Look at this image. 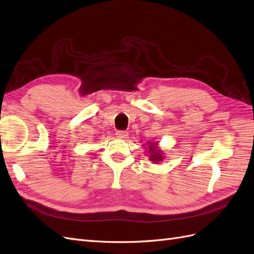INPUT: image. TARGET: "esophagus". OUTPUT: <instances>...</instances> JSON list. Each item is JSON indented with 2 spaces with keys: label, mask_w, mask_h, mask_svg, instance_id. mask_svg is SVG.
Returning <instances> with one entry per match:
<instances>
[{
  "label": "esophagus",
  "mask_w": 254,
  "mask_h": 254,
  "mask_svg": "<svg viewBox=\"0 0 254 254\" xmlns=\"http://www.w3.org/2000/svg\"><path fill=\"white\" fill-rule=\"evenodd\" d=\"M116 135H117V137H119V138H127V130H117Z\"/></svg>",
  "instance_id": "obj_1"
}]
</instances>
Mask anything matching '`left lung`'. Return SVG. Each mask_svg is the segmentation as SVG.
<instances>
[{
    "label": "left lung",
    "mask_w": 254,
    "mask_h": 254,
    "mask_svg": "<svg viewBox=\"0 0 254 254\" xmlns=\"http://www.w3.org/2000/svg\"><path fill=\"white\" fill-rule=\"evenodd\" d=\"M149 152L151 153L150 159H151L152 161L157 162V161L162 160V154H161L160 151H158V150L156 149V146H155V145H150Z\"/></svg>",
    "instance_id": "1"
}]
</instances>
